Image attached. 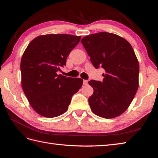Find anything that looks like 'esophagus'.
<instances>
[{"mask_svg":"<svg viewBox=\"0 0 158 158\" xmlns=\"http://www.w3.org/2000/svg\"><path fill=\"white\" fill-rule=\"evenodd\" d=\"M88 84V81L87 80H84L83 81V84L84 85H87Z\"/></svg>","mask_w":158,"mask_h":158,"instance_id":"1","label":"esophagus"}]
</instances>
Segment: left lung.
<instances>
[{
    "instance_id": "obj_1",
    "label": "left lung",
    "mask_w": 158,
    "mask_h": 158,
    "mask_svg": "<svg viewBox=\"0 0 158 158\" xmlns=\"http://www.w3.org/2000/svg\"><path fill=\"white\" fill-rule=\"evenodd\" d=\"M81 43L95 69L106 73L102 82L90 80L94 94L88 99L96 115L111 118L130 106L138 88L139 64L131 45L116 34L99 32L83 37Z\"/></svg>"
}]
</instances>
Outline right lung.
Instances as JSON below:
<instances>
[{"label":"right lung","mask_w":158,"mask_h":158,"mask_svg":"<svg viewBox=\"0 0 158 158\" xmlns=\"http://www.w3.org/2000/svg\"><path fill=\"white\" fill-rule=\"evenodd\" d=\"M80 39L69 34L40 35L23 52L20 63L22 89L40 115L52 118L65 113L73 95L82 87V79L57 74Z\"/></svg>","instance_id":"add662e5"}]
</instances>
